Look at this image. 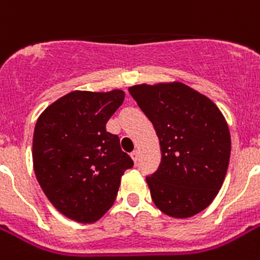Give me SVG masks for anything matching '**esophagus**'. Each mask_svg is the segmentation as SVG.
Returning <instances> with one entry per match:
<instances>
[{
	"label": "esophagus",
	"mask_w": 260,
	"mask_h": 260,
	"mask_svg": "<svg viewBox=\"0 0 260 260\" xmlns=\"http://www.w3.org/2000/svg\"><path fill=\"white\" fill-rule=\"evenodd\" d=\"M131 158L134 159V162H138L139 159V150H135L131 152Z\"/></svg>",
	"instance_id": "1"
}]
</instances>
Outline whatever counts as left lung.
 <instances>
[{"mask_svg":"<svg viewBox=\"0 0 260 260\" xmlns=\"http://www.w3.org/2000/svg\"><path fill=\"white\" fill-rule=\"evenodd\" d=\"M129 94L158 135L162 160L147 177L160 212L187 218L210 205L231 156L225 118L212 100L182 82L135 85Z\"/></svg>","mask_w":260,"mask_h":260,"instance_id":"obj_1","label":"left lung"}]
</instances>
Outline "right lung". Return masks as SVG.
Segmentation results:
<instances>
[{
	"label": "right lung",
	"instance_id": "1",
	"mask_svg": "<svg viewBox=\"0 0 260 260\" xmlns=\"http://www.w3.org/2000/svg\"><path fill=\"white\" fill-rule=\"evenodd\" d=\"M125 93L75 90L52 102L39 116L32 159L38 182L58 212L90 224L113 205L124 171L134 160L120 147L106 122Z\"/></svg>",
	"mask_w": 260,
	"mask_h": 260
}]
</instances>
